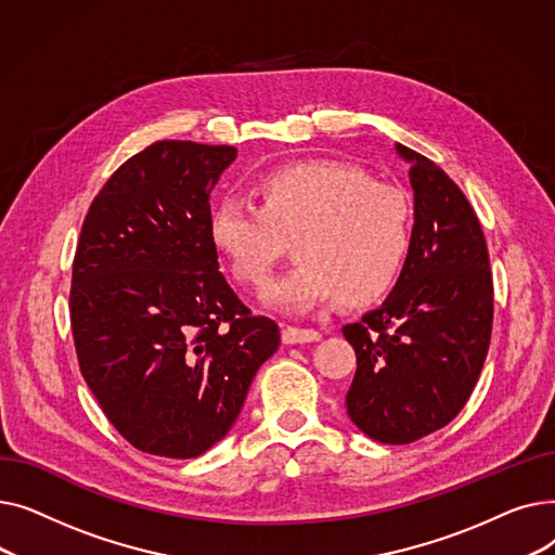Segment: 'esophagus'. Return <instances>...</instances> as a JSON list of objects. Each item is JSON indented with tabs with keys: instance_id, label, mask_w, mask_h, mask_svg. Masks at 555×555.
<instances>
[{
	"instance_id": "34e87169",
	"label": "esophagus",
	"mask_w": 555,
	"mask_h": 555,
	"mask_svg": "<svg viewBox=\"0 0 555 555\" xmlns=\"http://www.w3.org/2000/svg\"><path fill=\"white\" fill-rule=\"evenodd\" d=\"M322 335L312 328H299V326H285L283 328V341L285 344H310V341H319Z\"/></svg>"
}]
</instances>
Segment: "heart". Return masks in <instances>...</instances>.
Returning a JSON list of instances; mask_svg holds the SVG:
<instances>
[{
    "instance_id": "obj_1",
    "label": "heart",
    "mask_w": 555,
    "mask_h": 555,
    "mask_svg": "<svg viewBox=\"0 0 555 555\" xmlns=\"http://www.w3.org/2000/svg\"><path fill=\"white\" fill-rule=\"evenodd\" d=\"M260 204L224 195L209 218V238L241 283L260 287L295 241L297 266L268 285L262 299L306 312L341 299L369 306L396 285L414 238L412 202L375 184L360 168L335 162L287 164L262 178Z\"/></svg>"
}]
</instances>
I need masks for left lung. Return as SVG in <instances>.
<instances>
[{"label":"left lung","instance_id":"obj_1","mask_svg":"<svg viewBox=\"0 0 555 555\" xmlns=\"http://www.w3.org/2000/svg\"><path fill=\"white\" fill-rule=\"evenodd\" d=\"M410 164L414 238L391 295L344 337L358 369L346 412L369 439L414 443L468 402L492 331V276L481 224L461 189L427 157L396 143Z\"/></svg>","mask_w":555,"mask_h":555}]
</instances>
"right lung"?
I'll return each instance as SVG.
<instances>
[{"label": "right lung", "mask_w": 555, "mask_h": 555, "mask_svg": "<svg viewBox=\"0 0 555 555\" xmlns=\"http://www.w3.org/2000/svg\"><path fill=\"white\" fill-rule=\"evenodd\" d=\"M233 145L157 141L94 197L72 274L80 373L137 450L193 459L236 423L279 326L229 287L209 238V193Z\"/></svg>", "instance_id": "obj_1"}]
</instances>
